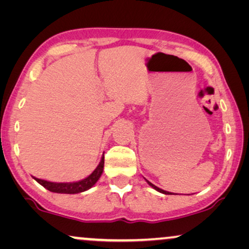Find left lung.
Instances as JSON below:
<instances>
[{"label":"left lung","instance_id":"obj_1","mask_svg":"<svg viewBox=\"0 0 249 249\" xmlns=\"http://www.w3.org/2000/svg\"><path fill=\"white\" fill-rule=\"evenodd\" d=\"M146 181H147V183H148V185H149V186H151V187H152V188H154L155 190H158V192H160V193H162V194H165V195H171V194H172V193L165 192V190H163V189H161V188H159V187H156L155 185H153V183H152V182H149V181H148V180H146Z\"/></svg>","mask_w":249,"mask_h":249}]
</instances>
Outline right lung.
<instances>
[{
  "instance_id": "add662e5",
  "label": "right lung",
  "mask_w": 249,
  "mask_h": 249,
  "mask_svg": "<svg viewBox=\"0 0 249 249\" xmlns=\"http://www.w3.org/2000/svg\"><path fill=\"white\" fill-rule=\"evenodd\" d=\"M103 168H104V154L102 156L100 164L97 165V168L94 170L93 172L90 173L87 178L83 180H79V181L74 182H51L46 181V180L38 179L34 177V179L36 180L37 182L40 183L44 188L52 193H57V194H78L86 192L89 188H91L95 183L97 182V180L100 179V177L103 173Z\"/></svg>"
}]
</instances>
